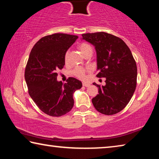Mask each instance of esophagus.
Segmentation results:
<instances>
[{
	"mask_svg": "<svg viewBox=\"0 0 159 159\" xmlns=\"http://www.w3.org/2000/svg\"><path fill=\"white\" fill-rule=\"evenodd\" d=\"M83 85L85 86V87H89L90 84V83H83Z\"/></svg>",
	"mask_w": 159,
	"mask_h": 159,
	"instance_id": "1",
	"label": "esophagus"
}]
</instances>
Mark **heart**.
I'll use <instances>...</instances> for the list:
<instances>
[{
    "label": "heart",
    "instance_id": "b5f03b06",
    "mask_svg": "<svg viewBox=\"0 0 159 159\" xmlns=\"http://www.w3.org/2000/svg\"><path fill=\"white\" fill-rule=\"evenodd\" d=\"M78 48L80 50V52H81L83 55H84L85 54L88 52L89 50H92V48L90 45H88L85 43H82L79 44L78 45ZM68 56H69V52H66L65 54H64V61L66 62L68 61ZM73 74L74 76H76V77L79 78L80 79H85V70L84 69L82 68H76L73 71Z\"/></svg>",
    "mask_w": 159,
    "mask_h": 159
}]
</instances>
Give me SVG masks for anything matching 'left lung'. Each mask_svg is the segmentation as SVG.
<instances>
[{
  "instance_id": "1",
  "label": "left lung",
  "mask_w": 159,
  "mask_h": 159,
  "mask_svg": "<svg viewBox=\"0 0 159 159\" xmlns=\"http://www.w3.org/2000/svg\"><path fill=\"white\" fill-rule=\"evenodd\" d=\"M81 39L95 48L97 76L106 78L105 85L93 83L99 90L92 99L93 105L101 114H117L128 104L136 88L138 69L131 51L122 39L105 32L84 34Z\"/></svg>"
}]
</instances>
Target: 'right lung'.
I'll list each match as a JSON object with an SVG mask.
<instances>
[{
    "label": "right lung",
    "instance_id": "obj_1",
    "mask_svg": "<svg viewBox=\"0 0 159 159\" xmlns=\"http://www.w3.org/2000/svg\"><path fill=\"white\" fill-rule=\"evenodd\" d=\"M77 36L54 34L42 38L29 55L25 77L29 94L38 107L51 116H61L73 108V94L82 83L70 77L63 84L57 80L59 69L65 64L64 54L78 39Z\"/></svg>",
    "mask_w": 159,
    "mask_h": 159
}]
</instances>
